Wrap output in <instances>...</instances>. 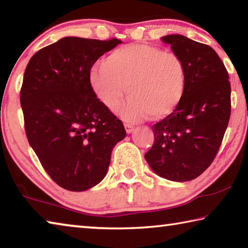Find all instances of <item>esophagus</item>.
Instances as JSON below:
<instances>
[{"mask_svg":"<svg viewBox=\"0 0 248 248\" xmlns=\"http://www.w3.org/2000/svg\"><path fill=\"white\" fill-rule=\"evenodd\" d=\"M124 129H125V132L127 133H131L133 131L134 127L131 124H124Z\"/></svg>","mask_w":248,"mask_h":248,"instance_id":"obj_1","label":"esophagus"}]
</instances>
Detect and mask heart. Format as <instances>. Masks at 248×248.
Wrapping results in <instances>:
<instances>
[{"mask_svg":"<svg viewBox=\"0 0 248 248\" xmlns=\"http://www.w3.org/2000/svg\"><path fill=\"white\" fill-rule=\"evenodd\" d=\"M186 81L182 57L148 44L117 48L90 73L92 90L110 111L118 109L127 87L129 99L119 115L128 123L169 118L182 103Z\"/></svg>","mask_w":248,"mask_h":248,"instance_id":"1","label":"heart"}]
</instances>
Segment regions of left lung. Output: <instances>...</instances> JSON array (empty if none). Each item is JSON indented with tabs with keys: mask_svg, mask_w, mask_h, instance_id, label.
<instances>
[{
	"mask_svg": "<svg viewBox=\"0 0 248 248\" xmlns=\"http://www.w3.org/2000/svg\"><path fill=\"white\" fill-rule=\"evenodd\" d=\"M186 64V90L173 115L152 125L154 143L144 157L163 178L187 182L211 165L231 115L229 73L210 46L182 35L162 37Z\"/></svg>",
	"mask_w": 248,
	"mask_h": 248,
	"instance_id": "left-lung-1",
	"label": "left lung"
}]
</instances>
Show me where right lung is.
<instances>
[{
    "label": "right lung",
    "instance_id": "obj_1",
    "mask_svg": "<svg viewBox=\"0 0 248 248\" xmlns=\"http://www.w3.org/2000/svg\"><path fill=\"white\" fill-rule=\"evenodd\" d=\"M121 40L64 37L29 60L20 89L25 131L59 186L84 191L102 182L111 151L125 137L121 120L96 97L91 69Z\"/></svg>",
    "mask_w": 248,
    "mask_h": 248
}]
</instances>
